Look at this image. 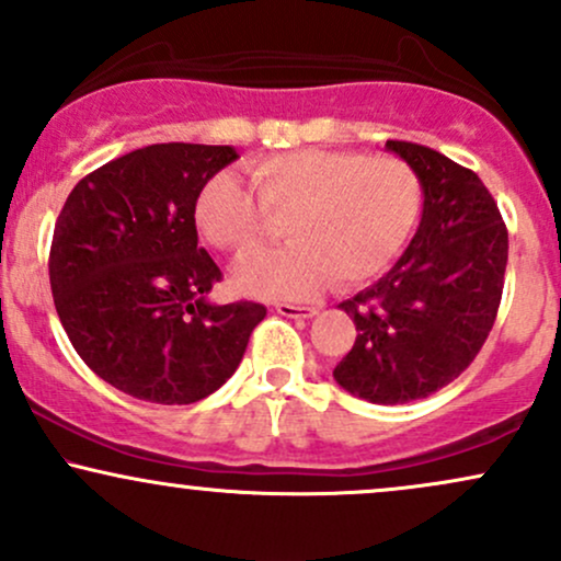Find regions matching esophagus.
I'll return each instance as SVG.
<instances>
[{"label":"esophagus","instance_id":"1","mask_svg":"<svg viewBox=\"0 0 561 561\" xmlns=\"http://www.w3.org/2000/svg\"><path fill=\"white\" fill-rule=\"evenodd\" d=\"M274 311L282 313V317H289V319L317 317V306H295V302H276Z\"/></svg>","mask_w":561,"mask_h":561}]
</instances>
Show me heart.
Here are the masks:
<instances>
[{
  "mask_svg": "<svg viewBox=\"0 0 561 561\" xmlns=\"http://www.w3.org/2000/svg\"><path fill=\"white\" fill-rule=\"evenodd\" d=\"M250 179L255 197L234 173L210 176L195 197V224L214 248L242 259L272 234V218H285V248L234 272L237 289L253 298H311L330 279L369 282L422 216L420 173L396 156L306 147L255 160Z\"/></svg>",
  "mask_w": 561,
  "mask_h": 561,
  "instance_id": "obj_1",
  "label": "heart"
}]
</instances>
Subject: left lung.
I'll use <instances>...</instances> for the list:
<instances>
[{"mask_svg": "<svg viewBox=\"0 0 561 561\" xmlns=\"http://www.w3.org/2000/svg\"><path fill=\"white\" fill-rule=\"evenodd\" d=\"M388 150L420 173L422 221L382 279L340 302L358 334L332 375L364 401L396 405L474 362L501 306L508 231L478 173L414 141L388 139Z\"/></svg>", "mask_w": 561, "mask_h": 561, "instance_id": "left-lung-1", "label": "left lung"}]
</instances>
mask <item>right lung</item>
Listing matches in <instances>:
<instances>
[{"mask_svg":"<svg viewBox=\"0 0 561 561\" xmlns=\"http://www.w3.org/2000/svg\"><path fill=\"white\" fill-rule=\"evenodd\" d=\"M229 145H150L87 173L55 224L49 285L83 364L139 401H203L240 366L266 306L205 300L221 282L197 248L199 186Z\"/></svg>","mask_w":561,"mask_h":561,"instance_id":"right-lung-1","label":"right lung"}]
</instances>
